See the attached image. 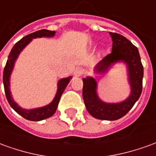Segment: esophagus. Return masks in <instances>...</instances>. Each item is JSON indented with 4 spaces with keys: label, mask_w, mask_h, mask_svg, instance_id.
<instances>
[{
    "label": "esophagus",
    "mask_w": 156,
    "mask_h": 156,
    "mask_svg": "<svg viewBox=\"0 0 156 156\" xmlns=\"http://www.w3.org/2000/svg\"><path fill=\"white\" fill-rule=\"evenodd\" d=\"M83 73H84V69L82 68V67H78V68L75 69L74 74L75 76L79 77V76H82V75L83 74Z\"/></svg>",
    "instance_id": "34e87169"
}]
</instances>
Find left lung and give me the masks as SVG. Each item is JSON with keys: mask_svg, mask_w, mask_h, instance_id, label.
Segmentation results:
<instances>
[{"mask_svg": "<svg viewBox=\"0 0 156 156\" xmlns=\"http://www.w3.org/2000/svg\"><path fill=\"white\" fill-rule=\"evenodd\" d=\"M113 41L112 52L102 59L95 67L98 73H105L112 65L118 62H124L127 65L130 95L124 101L116 104L103 102L97 94V82L92 77L83 79V98L86 108L93 117L103 120H116L130 110L142 92L144 68L141 63L138 48L124 36L109 32Z\"/></svg>", "mask_w": 156, "mask_h": 156, "instance_id": "obj_1", "label": "left lung"}]
</instances>
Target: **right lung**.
<instances>
[{
  "label": "right lung",
  "mask_w": 156,
  "mask_h": 156,
  "mask_svg": "<svg viewBox=\"0 0 156 156\" xmlns=\"http://www.w3.org/2000/svg\"><path fill=\"white\" fill-rule=\"evenodd\" d=\"M55 35V31H48L46 29H42L40 31H37V32L31 33L29 35L26 36L23 38H22L20 41H18L14 47L12 48V51L9 54L8 59L6 62V64L4 68V72H3V83H4V88H5V97L7 98L9 105H11L14 110H15L17 114L22 116V117L28 119L31 121H40L45 119L51 117L54 115V113L57 110L58 108V103L60 100L62 93L65 90V88L68 84V83L70 81L72 77H68L66 78H62L60 79L58 83V91L56 94L55 98L51 103L49 105H46L44 107H41V108H32V109H25V108H21L16 103L11 94V91H10V77L12 74V69L14 68V64L16 60V58L20 54V52L23 50V48H25L27 45L28 44L30 41H32L33 38H37V37H51Z\"/></svg>",
  "instance_id": "right-lung-1"
}]
</instances>
